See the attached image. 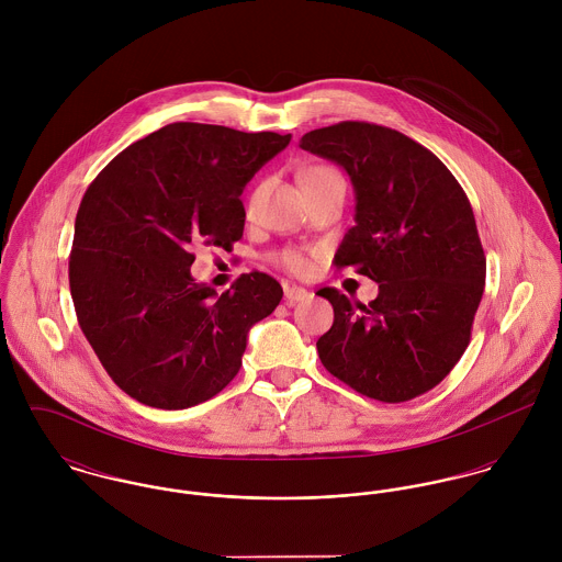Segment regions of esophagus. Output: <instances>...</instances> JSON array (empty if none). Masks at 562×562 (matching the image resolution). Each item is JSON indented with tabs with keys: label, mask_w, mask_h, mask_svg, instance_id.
<instances>
[{
	"label": "esophagus",
	"mask_w": 562,
	"mask_h": 562,
	"mask_svg": "<svg viewBox=\"0 0 562 562\" xmlns=\"http://www.w3.org/2000/svg\"><path fill=\"white\" fill-rule=\"evenodd\" d=\"M312 299V292H307L305 288H296V285H288L285 288V303L288 305H296Z\"/></svg>",
	"instance_id": "obj_1"
}]
</instances>
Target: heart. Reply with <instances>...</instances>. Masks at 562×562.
Returning a JSON list of instances; mask_svg holds the SVG:
<instances>
[{"label": "heart", "instance_id": "b5f03b06", "mask_svg": "<svg viewBox=\"0 0 562 562\" xmlns=\"http://www.w3.org/2000/svg\"><path fill=\"white\" fill-rule=\"evenodd\" d=\"M335 175H337V172H335L333 168H328V166H314V168H310V170L303 175V181L307 183V181H316V179H324V177H335ZM252 201H255V194H252V199H250L248 205H252ZM281 263H283L290 272H299V274L310 268L307 257H305L303 252H296V250L283 252V255H281Z\"/></svg>", "mask_w": 562, "mask_h": 562}]
</instances>
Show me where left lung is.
Masks as SVG:
<instances>
[{"label": "left lung", "mask_w": 562, "mask_h": 562, "mask_svg": "<svg viewBox=\"0 0 562 562\" xmlns=\"http://www.w3.org/2000/svg\"><path fill=\"white\" fill-rule=\"evenodd\" d=\"M301 149L339 164L355 188V227L333 263L379 283L368 305L318 292L335 314L316 344L322 366L374 401L422 396L463 357L484 292L470 199L435 154L383 125L341 121Z\"/></svg>", "instance_id": "8db88e82"}]
</instances>
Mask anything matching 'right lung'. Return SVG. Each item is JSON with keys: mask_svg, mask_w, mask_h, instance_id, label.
<instances>
[{"mask_svg": "<svg viewBox=\"0 0 562 562\" xmlns=\"http://www.w3.org/2000/svg\"><path fill=\"white\" fill-rule=\"evenodd\" d=\"M290 140L170 123L88 186L69 257L71 296L88 344L134 401L166 411L210 401L238 374L250 326L281 303L279 281L257 270L218 296L192 279L190 250L240 240L241 190Z\"/></svg>", "mask_w": 562, "mask_h": 562, "instance_id": "right-lung-1", "label": "right lung"}]
</instances>
